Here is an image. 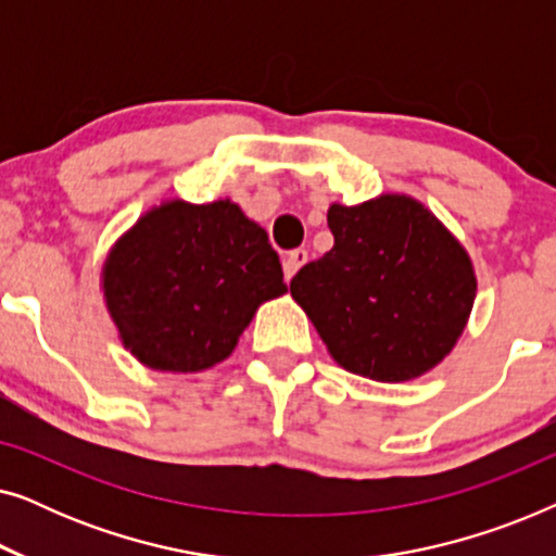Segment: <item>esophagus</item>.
Masks as SVG:
<instances>
[{
    "mask_svg": "<svg viewBox=\"0 0 556 556\" xmlns=\"http://www.w3.org/2000/svg\"><path fill=\"white\" fill-rule=\"evenodd\" d=\"M308 263V253L303 248H299V250H291V253H288L286 257H283V273H286V280H291L295 273H299L303 265Z\"/></svg>",
    "mask_w": 556,
    "mask_h": 556,
    "instance_id": "1",
    "label": "esophagus"
}]
</instances>
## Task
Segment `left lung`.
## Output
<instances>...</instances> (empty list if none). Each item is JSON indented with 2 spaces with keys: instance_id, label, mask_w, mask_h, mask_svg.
Returning a JSON list of instances; mask_svg holds the SVG:
<instances>
[{
  "instance_id": "obj_1",
  "label": "left lung",
  "mask_w": 556,
  "mask_h": 556,
  "mask_svg": "<svg viewBox=\"0 0 556 556\" xmlns=\"http://www.w3.org/2000/svg\"><path fill=\"white\" fill-rule=\"evenodd\" d=\"M333 248L306 263L291 295L331 359L375 382H409L453 352L478 280L463 242L415 197L384 192L329 207Z\"/></svg>"
}]
</instances>
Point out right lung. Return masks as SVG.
Returning <instances> with one entry per match:
<instances>
[{"mask_svg":"<svg viewBox=\"0 0 556 556\" xmlns=\"http://www.w3.org/2000/svg\"><path fill=\"white\" fill-rule=\"evenodd\" d=\"M268 232L230 197L154 204L113 242L101 268L103 306L136 362L197 375L235 352L265 301L280 299Z\"/></svg>","mask_w":556,"mask_h":556,"instance_id":"1","label":"right lung"}]
</instances>
